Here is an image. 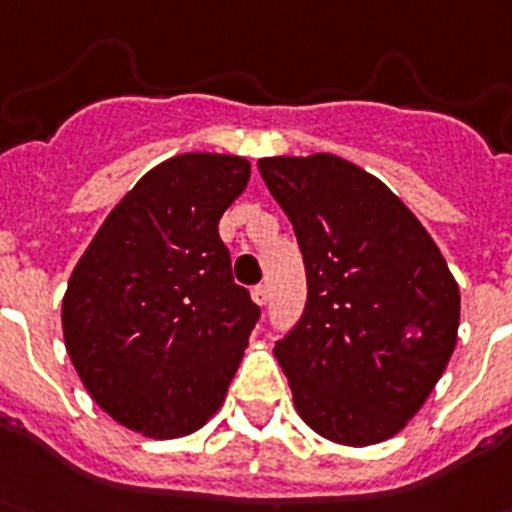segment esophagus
Wrapping results in <instances>:
<instances>
[{
	"instance_id": "1",
	"label": "esophagus",
	"mask_w": 512,
	"mask_h": 512,
	"mask_svg": "<svg viewBox=\"0 0 512 512\" xmlns=\"http://www.w3.org/2000/svg\"><path fill=\"white\" fill-rule=\"evenodd\" d=\"M252 299H255V304H260V306L268 304V286H265V283H260V286L252 288Z\"/></svg>"
}]
</instances>
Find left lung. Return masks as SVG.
<instances>
[{"label":"left lung","mask_w":512,"mask_h":512,"mask_svg":"<svg viewBox=\"0 0 512 512\" xmlns=\"http://www.w3.org/2000/svg\"><path fill=\"white\" fill-rule=\"evenodd\" d=\"M257 170L304 255V314L275 342L293 404L327 441H386L446 371L459 286L415 213L348 159L265 157Z\"/></svg>","instance_id":"1"}]
</instances>
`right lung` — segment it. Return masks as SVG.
<instances>
[{
	"mask_svg": "<svg viewBox=\"0 0 512 512\" xmlns=\"http://www.w3.org/2000/svg\"><path fill=\"white\" fill-rule=\"evenodd\" d=\"M247 180L242 157L167 159L110 211L71 273L61 306L71 363L136 433H193L237 373L260 306L231 278L219 219Z\"/></svg>",
	"mask_w": 512,
	"mask_h": 512,
	"instance_id": "right-lung-1",
	"label": "right lung"
}]
</instances>
